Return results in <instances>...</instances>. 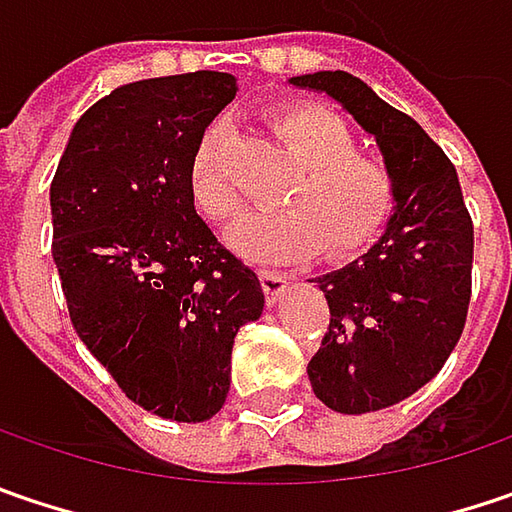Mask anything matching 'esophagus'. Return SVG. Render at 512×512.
<instances>
[{
    "instance_id": "34e87169",
    "label": "esophagus",
    "mask_w": 512,
    "mask_h": 512,
    "mask_svg": "<svg viewBox=\"0 0 512 512\" xmlns=\"http://www.w3.org/2000/svg\"><path fill=\"white\" fill-rule=\"evenodd\" d=\"M260 281H263V292L269 301H278V295H284L286 284H289V275L281 269H272V266H263L260 269Z\"/></svg>"
}]
</instances>
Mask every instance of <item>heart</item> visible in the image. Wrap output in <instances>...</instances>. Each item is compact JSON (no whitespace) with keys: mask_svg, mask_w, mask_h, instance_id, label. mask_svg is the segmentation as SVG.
Returning a JSON list of instances; mask_svg holds the SVG:
<instances>
[{"mask_svg":"<svg viewBox=\"0 0 512 512\" xmlns=\"http://www.w3.org/2000/svg\"><path fill=\"white\" fill-rule=\"evenodd\" d=\"M226 130L214 124L191 159L188 188L194 205L228 226L246 211V196L220 156ZM275 136L301 165L275 208L249 217L231 234L237 252L252 260H295L316 255H356L388 223L397 199L394 170L382 156L356 150L342 115L318 104H289L275 115Z\"/></svg>","mask_w":512,"mask_h":512,"instance_id":"1","label":"heart"}]
</instances>
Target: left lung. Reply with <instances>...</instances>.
Returning a JSON list of instances; mask_svg holds the SVG:
<instances>
[{"mask_svg":"<svg viewBox=\"0 0 512 512\" xmlns=\"http://www.w3.org/2000/svg\"><path fill=\"white\" fill-rule=\"evenodd\" d=\"M345 106L376 138L397 179L385 234L353 263L316 278L330 324L307 374L333 411L394 406L443 368L472 295V217L455 165L406 112L347 72L289 80Z\"/></svg>","mask_w":512,"mask_h":512,"instance_id":"1","label":"left lung"}]
</instances>
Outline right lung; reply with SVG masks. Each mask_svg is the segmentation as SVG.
Returning <instances> with one entry per match:
<instances>
[{
  "label": "right lung",
  "instance_id": "add662e5",
  "mask_svg": "<svg viewBox=\"0 0 512 512\" xmlns=\"http://www.w3.org/2000/svg\"><path fill=\"white\" fill-rule=\"evenodd\" d=\"M234 95L226 72L118 86L80 115L51 179V255L80 342L133 403L179 423L223 408L234 336L263 313L255 269L188 188Z\"/></svg>",
  "mask_w": 512,
  "mask_h": 512
}]
</instances>
